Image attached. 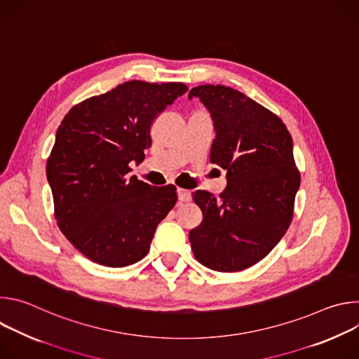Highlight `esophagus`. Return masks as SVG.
<instances>
[{"label": "esophagus", "mask_w": 359, "mask_h": 359, "mask_svg": "<svg viewBox=\"0 0 359 359\" xmlns=\"http://www.w3.org/2000/svg\"><path fill=\"white\" fill-rule=\"evenodd\" d=\"M177 197H179V201H190L191 194H190V191H189V190L177 189Z\"/></svg>", "instance_id": "34e87169"}]
</instances>
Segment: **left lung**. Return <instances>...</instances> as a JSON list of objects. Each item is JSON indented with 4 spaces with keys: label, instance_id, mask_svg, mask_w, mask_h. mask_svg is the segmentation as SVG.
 I'll return each instance as SVG.
<instances>
[{
    "label": "left lung",
    "instance_id": "left-lung-1",
    "mask_svg": "<svg viewBox=\"0 0 359 359\" xmlns=\"http://www.w3.org/2000/svg\"><path fill=\"white\" fill-rule=\"evenodd\" d=\"M193 96L212 115L210 162L227 170V186L219 198L206 190L191 194L203 220L189 240L204 267L241 271L263 260L292 220L301 182L292 139L277 115L233 88L200 85Z\"/></svg>",
    "mask_w": 359,
    "mask_h": 359
}]
</instances>
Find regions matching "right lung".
Listing matches in <instances>:
<instances>
[{
	"label": "right lung",
	"instance_id": "add662e5",
	"mask_svg": "<svg viewBox=\"0 0 359 359\" xmlns=\"http://www.w3.org/2000/svg\"><path fill=\"white\" fill-rule=\"evenodd\" d=\"M187 92L182 82L129 81L85 99L62 119L46 162L55 219L89 260L125 267L142 260L177 201L173 184L129 177L150 147V128Z\"/></svg>",
	"mask_w": 359,
	"mask_h": 359
}]
</instances>
